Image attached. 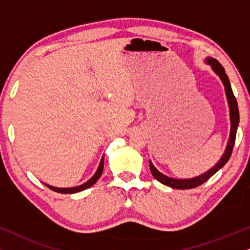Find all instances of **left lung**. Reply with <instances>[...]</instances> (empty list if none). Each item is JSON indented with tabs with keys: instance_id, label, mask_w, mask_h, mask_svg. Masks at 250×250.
I'll return each mask as SVG.
<instances>
[{
	"instance_id": "left-lung-1",
	"label": "left lung",
	"mask_w": 250,
	"mask_h": 250,
	"mask_svg": "<svg viewBox=\"0 0 250 250\" xmlns=\"http://www.w3.org/2000/svg\"><path fill=\"white\" fill-rule=\"evenodd\" d=\"M205 63H207L208 66H210L211 69L215 74L220 77L222 83L224 85L225 90V95H227V100L229 104V110H230V136H229V141L227 145V148L224 150V153L222 157L218 159V162L215 164V165L205 172L200 175L191 177V179H175V177L167 176L165 174L160 173L158 169L153 166L151 160H149L150 165V170H151L152 176L155 177L157 181H159L160 183H163L164 186H167L169 188H173V189H181V190H187V189H193V188H197L201 186V184L206 182L207 180H209L211 176L214 175L217 170H220L222 167H223L225 164L228 163V160L230 159L232 149H233L234 141H235V135H237V129L239 125V109H238V104L237 99H235L233 91L231 88L230 81H229L228 75L225 74L224 68L222 67V64L218 62L216 59L214 58L208 57L205 59Z\"/></svg>"
}]
</instances>
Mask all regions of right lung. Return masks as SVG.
Listing matches in <instances>:
<instances>
[{"instance_id":"obj_1","label":"right lung","mask_w":250,"mask_h":250,"mask_svg":"<svg viewBox=\"0 0 250 250\" xmlns=\"http://www.w3.org/2000/svg\"><path fill=\"white\" fill-rule=\"evenodd\" d=\"M104 157H102L100 163H99V166H98V169L97 172L94 173V175L91 177L90 180H87L86 182L81 184V186H77V187H71V188H57V187H52V186H49V184L44 183L47 188H50L51 190L56 191V192H59V193H76V192H81V191L83 190H86L88 188L93 186V184L97 182V181L100 179L101 174H102V170H104Z\"/></svg>"}]
</instances>
